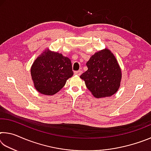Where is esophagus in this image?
<instances>
[{
	"mask_svg": "<svg viewBox=\"0 0 151 151\" xmlns=\"http://www.w3.org/2000/svg\"><path fill=\"white\" fill-rule=\"evenodd\" d=\"M81 74H82V70H77V71H75V75H78V76L81 75Z\"/></svg>",
	"mask_w": 151,
	"mask_h": 151,
	"instance_id": "esophagus-1",
	"label": "esophagus"
}]
</instances>
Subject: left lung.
I'll return each instance as SVG.
<instances>
[{"label": "left lung", "instance_id": "obj_1", "mask_svg": "<svg viewBox=\"0 0 151 151\" xmlns=\"http://www.w3.org/2000/svg\"><path fill=\"white\" fill-rule=\"evenodd\" d=\"M88 70L80 77L96 98L111 96L118 91L121 70L115 57L108 49L96 52L86 63Z\"/></svg>", "mask_w": 151, "mask_h": 151}]
</instances>
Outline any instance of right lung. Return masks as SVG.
<instances>
[{"mask_svg": "<svg viewBox=\"0 0 151 151\" xmlns=\"http://www.w3.org/2000/svg\"><path fill=\"white\" fill-rule=\"evenodd\" d=\"M37 90L43 94L52 95L65 86L73 75L69 58L57 52L45 51L38 57L30 69Z\"/></svg>", "mask_w": 151, "mask_h": 151, "instance_id": "1", "label": "right lung"}]
</instances>
